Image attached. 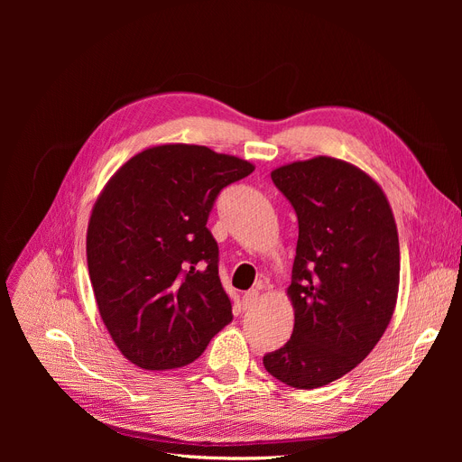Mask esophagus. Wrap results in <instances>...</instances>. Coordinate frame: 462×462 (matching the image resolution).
<instances>
[{"instance_id":"1","label":"esophagus","mask_w":462,"mask_h":462,"mask_svg":"<svg viewBox=\"0 0 462 462\" xmlns=\"http://www.w3.org/2000/svg\"><path fill=\"white\" fill-rule=\"evenodd\" d=\"M258 298H260L258 290H249V292L244 294V307L245 309H253L258 303Z\"/></svg>"}]
</instances>
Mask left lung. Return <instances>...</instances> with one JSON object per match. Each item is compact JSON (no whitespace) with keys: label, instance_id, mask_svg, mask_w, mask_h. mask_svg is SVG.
Segmentation results:
<instances>
[{"label":"left lung","instance_id":"obj_1","mask_svg":"<svg viewBox=\"0 0 462 462\" xmlns=\"http://www.w3.org/2000/svg\"><path fill=\"white\" fill-rule=\"evenodd\" d=\"M272 180L294 206L300 236L286 290L294 331L263 356V367L286 385L314 390L357 367L390 326L397 225L382 187L346 161H296L275 168Z\"/></svg>","mask_w":462,"mask_h":462}]
</instances>
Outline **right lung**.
I'll return each mask as SVG.
<instances>
[{
	"instance_id": "right-lung-1",
	"label": "right lung",
	"mask_w": 462,
	"mask_h": 462,
	"mask_svg": "<svg viewBox=\"0 0 462 462\" xmlns=\"http://www.w3.org/2000/svg\"><path fill=\"white\" fill-rule=\"evenodd\" d=\"M253 170L206 145L162 143L131 157L97 199L89 279L112 341L136 367L189 365L232 322L206 223L218 192Z\"/></svg>"
}]
</instances>
